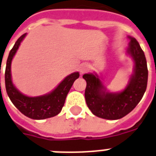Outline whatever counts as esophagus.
<instances>
[{
    "label": "esophagus",
    "mask_w": 156,
    "mask_h": 156,
    "mask_svg": "<svg viewBox=\"0 0 156 156\" xmlns=\"http://www.w3.org/2000/svg\"><path fill=\"white\" fill-rule=\"evenodd\" d=\"M89 69H90V66L87 64H83V65L80 66V72L82 73H86L87 71H88Z\"/></svg>",
    "instance_id": "obj_1"
}]
</instances>
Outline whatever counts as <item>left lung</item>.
Segmentation results:
<instances>
[{
    "instance_id": "8db88e82",
    "label": "left lung",
    "mask_w": 156,
    "mask_h": 156,
    "mask_svg": "<svg viewBox=\"0 0 156 156\" xmlns=\"http://www.w3.org/2000/svg\"><path fill=\"white\" fill-rule=\"evenodd\" d=\"M130 42L127 54L134 61L133 73L128 85L122 91H107L97 73H85V99L89 110L97 117L115 120L124 117L133 110L141 100L147 90L148 69L147 59L138 41L128 36Z\"/></svg>"
}]
</instances>
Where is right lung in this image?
I'll use <instances>...</instances> for the list:
<instances>
[{
    "label": "right lung",
    "instance_id": "add662e5",
    "mask_svg": "<svg viewBox=\"0 0 156 156\" xmlns=\"http://www.w3.org/2000/svg\"><path fill=\"white\" fill-rule=\"evenodd\" d=\"M25 37L26 33L23 34L9 51L5 72L6 92L15 106L27 117L33 119H45L54 117L62 110L68 93L74 81L79 77V73L74 72L68 75L53 91L43 96L32 97L21 93L12 82L11 62Z\"/></svg>",
    "mask_w": 156,
    "mask_h": 156
}]
</instances>
